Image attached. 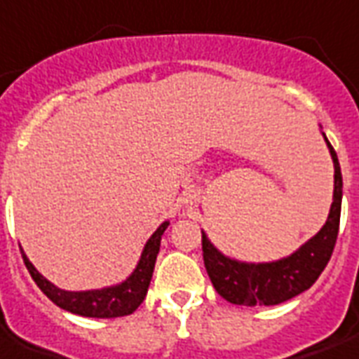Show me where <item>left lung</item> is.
I'll return each mask as SVG.
<instances>
[{
    "label": "left lung",
    "mask_w": 359,
    "mask_h": 359,
    "mask_svg": "<svg viewBox=\"0 0 359 359\" xmlns=\"http://www.w3.org/2000/svg\"><path fill=\"white\" fill-rule=\"evenodd\" d=\"M322 135L327 143L335 168L333 203L322 229L305 245H301L294 254L267 264H246L224 256L210 243L205 231H201L205 269L209 273L210 283L216 292L229 303L246 305V307H256V305L269 307V305L284 303L311 288L332 258L339 233V220H341L343 175L332 143L327 141L325 133Z\"/></svg>",
    "instance_id": "8db88e82"
}]
</instances>
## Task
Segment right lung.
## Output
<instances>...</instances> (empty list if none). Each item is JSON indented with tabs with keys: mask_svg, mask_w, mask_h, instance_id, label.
Wrapping results in <instances>:
<instances>
[{
	"mask_svg": "<svg viewBox=\"0 0 359 359\" xmlns=\"http://www.w3.org/2000/svg\"><path fill=\"white\" fill-rule=\"evenodd\" d=\"M168 226L169 222L161 224L160 228L152 233V237L147 241L141 259H139V264L130 277L126 278L124 283L109 286V288L86 290V292L60 290L58 286L48 283L39 271L35 269L34 264L26 258L24 250H22V258H24V264H26L29 275L35 280V284L39 286L41 292L52 303H56L60 309L79 314V316H88V318H118V316L131 314L143 303L144 295L149 292L150 278L154 273L156 258L160 252L161 235L168 229Z\"/></svg>",
	"mask_w": 359,
	"mask_h": 359,
	"instance_id": "obj_1",
	"label": "right lung"
}]
</instances>
